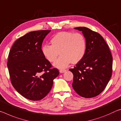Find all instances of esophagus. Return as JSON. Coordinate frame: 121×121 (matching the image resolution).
<instances>
[{"label": "esophagus", "instance_id": "34e87169", "mask_svg": "<svg viewBox=\"0 0 121 121\" xmlns=\"http://www.w3.org/2000/svg\"><path fill=\"white\" fill-rule=\"evenodd\" d=\"M66 71V70H59V72L60 73H64Z\"/></svg>", "mask_w": 121, "mask_h": 121}]
</instances>
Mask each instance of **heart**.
I'll return each instance as SVG.
<instances>
[{
	"label": "heart",
	"instance_id": "b5f03b06",
	"mask_svg": "<svg viewBox=\"0 0 121 121\" xmlns=\"http://www.w3.org/2000/svg\"><path fill=\"white\" fill-rule=\"evenodd\" d=\"M50 42L51 45H44L42 47V52L50 62L56 60L59 52L61 56L53 64L57 68H66L71 63L77 64L86 53V40L81 33L61 31L53 36Z\"/></svg>",
	"mask_w": 121,
	"mask_h": 121
}]
</instances>
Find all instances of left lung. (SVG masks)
<instances>
[{
	"instance_id": "obj_1",
	"label": "left lung",
	"mask_w": 121,
	"mask_h": 121,
	"mask_svg": "<svg viewBox=\"0 0 121 121\" xmlns=\"http://www.w3.org/2000/svg\"><path fill=\"white\" fill-rule=\"evenodd\" d=\"M86 40L84 58L70 69L73 74L72 87L79 95L91 98L99 95L106 88L112 74V57L104 39L88 28L76 27Z\"/></svg>"
}]
</instances>
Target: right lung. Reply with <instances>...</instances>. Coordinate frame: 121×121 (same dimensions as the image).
Here are the masks:
<instances>
[{
	"label": "right lung",
	"mask_w": 121,
	"mask_h": 121,
	"mask_svg": "<svg viewBox=\"0 0 121 121\" xmlns=\"http://www.w3.org/2000/svg\"><path fill=\"white\" fill-rule=\"evenodd\" d=\"M50 30L31 31L15 41L9 51L7 67L16 91L27 99H42L50 92L57 69L43 56L42 44Z\"/></svg>",
	"instance_id": "right-lung-1"
}]
</instances>
